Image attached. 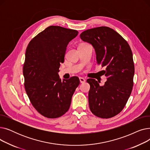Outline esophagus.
Listing matches in <instances>:
<instances>
[{
  "label": "esophagus",
  "instance_id": "1",
  "mask_svg": "<svg viewBox=\"0 0 150 150\" xmlns=\"http://www.w3.org/2000/svg\"><path fill=\"white\" fill-rule=\"evenodd\" d=\"M79 79H80V81L81 83H84L85 81H86L84 78H83V77H80Z\"/></svg>",
  "mask_w": 150,
  "mask_h": 150
}]
</instances>
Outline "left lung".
I'll use <instances>...</instances> for the list:
<instances>
[{
	"instance_id": "8db88e82",
	"label": "left lung",
	"mask_w": 150,
	"mask_h": 150,
	"mask_svg": "<svg viewBox=\"0 0 150 150\" xmlns=\"http://www.w3.org/2000/svg\"><path fill=\"white\" fill-rule=\"evenodd\" d=\"M80 38L92 45L97 64L106 67L103 86L92 78L87 80L90 110L97 117L111 118L122 111L131 93L134 75L131 49L120 35L108 27L86 30Z\"/></svg>"
}]
</instances>
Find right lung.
I'll use <instances>...</instances> for the list:
<instances>
[{
	"instance_id": "obj_1",
	"label": "right lung",
	"mask_w": 150,
	"mask_h": 150,
	"mask_svg": "<svg viewBox=\"0 0 150 150\" xmlns=\"http://www.w3.org/2000/svg\"><path fill=\"white\" fill-rule=\"evenodd\" d=\"M78 34L75 30L50 26L27 46L23 67L25 91L33 107L45 117L54 119L64 115L80 84L77 76L62 81L58 75L67 46Z\"/></svg>"
}]
</instances>
